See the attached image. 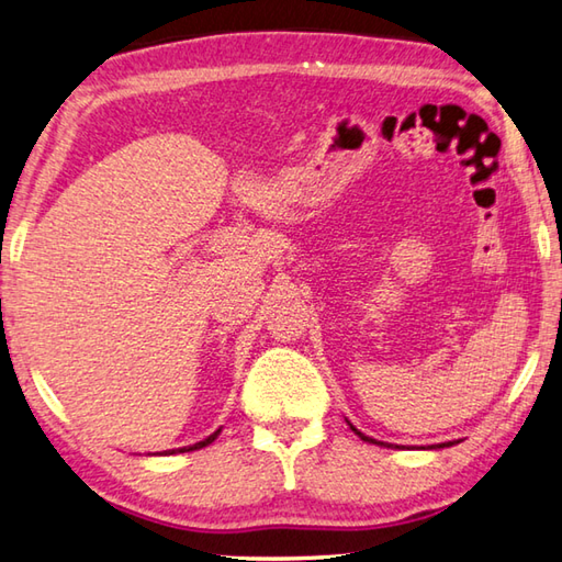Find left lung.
Here are the masks:
<instances>
[{
	"label": "left lung",
	"mask_w": 562,
	"mask_h": 562,
	"mask_svg": "<svg viewBox=\"0 0 562 562\" xmlns=\"http://www.w3.org/2000/svg\"><path fill=\"white\" fill-rule=\"evenodd\" d=\"M349 428H352V430L357 432V436H359V438H362L364 442H376L374 438H367V436H364V432H359V430H357V428L352 426V423H349ZM379 446H384V442H379ZM450 446H454V442H448V446H446V442H442V446H436V448H450Z\"/></svg>",
	"instance_id": "8db88e82"
}]
</instances>
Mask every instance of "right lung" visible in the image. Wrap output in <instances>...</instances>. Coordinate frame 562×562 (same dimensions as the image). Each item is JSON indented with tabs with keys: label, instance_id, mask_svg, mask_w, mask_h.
I'll return each mask as SVG.
<instances>
[{
	"label": "right lung",
	"instance_id": "add662e5",
	"mask_svg": "<svg viewBox=\"0 0 562 562\" xmlns=\"http://www.w3.org/2000/svg\"><path fill=\"white\" fill-rule=\"evenodd\" d=\"M220 436V430H215L213 436H207L205 440H200V442H195V446H188V448H178V450H164V454H173V452H190V450H200V448H205V446H210V442H213L215 438Z\"/></svg>",
	"mask_w": 562,
	"mask_h": 562
}]
</instances>
